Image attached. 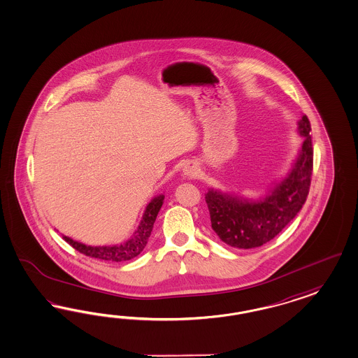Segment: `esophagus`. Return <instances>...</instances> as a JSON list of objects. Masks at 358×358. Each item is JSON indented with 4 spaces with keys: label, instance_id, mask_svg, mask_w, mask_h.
<instances>
[{
    "label": "esophagus",
    "instance_id": "1",
    "mask_svg": "<svg viewBox=\"0 0 358 358\" xmlns=\"http://www.w3.org/2000/svg\"><path fill=\"white\" fill-rule=\"evenodd\" d=\"M182 172H184L185 177L193 178V177H196L199 174V168L195 163H187L185 165Z\"/></svg>",
    "mask_w": 358,
    "mask_h": 358
}]
</instances>
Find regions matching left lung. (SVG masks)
I'll use <instances>...</instances> for the list:
<instances>
[{
	"instance_id": "8db88e82",
	"label": "left lung",
	"mask_w": 358,
	"mask_h": 358,
	"mask_svg": "<svg viewBox=\"0 0 358 358\" xmlns=\"http://www.w3.org/2000/svg\"><path fill=\"white\" fill-rule=\"evenodd\" d=\"M309 120L305 115L297 122L303 138L289 171L271 182L258 198L224 193L210 187L206 193L211 227L227 245L237 249H254L271 241L300 213L309 194L313 172V147Z\"/></svg>"
}]
</instances>
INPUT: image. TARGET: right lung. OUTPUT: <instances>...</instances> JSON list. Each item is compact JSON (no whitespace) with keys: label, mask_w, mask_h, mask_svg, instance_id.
<instances>
[{"label":"right lung","mask_w":358,"mask_h":358,"mask_svg":"<svg viewBox=\"0 0 358 358\" xmlns=\"http://www.w3.org/2000/svg\"><path fill=\"white\" fill-rule=\"evenodd\" d=\"M163 203H164V194L155 195L154 198L150 201V203L147 204L136 232L133 233V236L127 241L122 243L109 245V246H91V245L76 241L64 234H62V238L70 243L76 250L91 258L108 262L130 261L143 252L152 232L156 216Z\"/></svg>","instance_id":"1"}]
</instances>
